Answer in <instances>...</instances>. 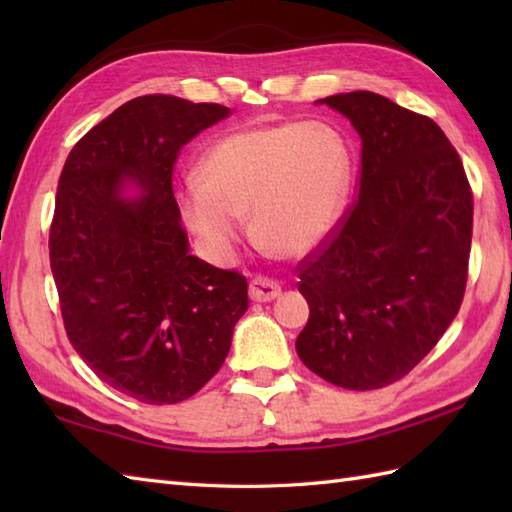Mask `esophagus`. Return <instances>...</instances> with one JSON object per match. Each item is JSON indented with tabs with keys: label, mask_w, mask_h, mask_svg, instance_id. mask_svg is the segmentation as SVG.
Segmentation results:
<instances>
[{
	"label": "esophagus",
	"mask_w": 512,
	"mask_h": 512,
	"mask_svg": "<svg viewBox=\"0 0 512 512\" xmlns=\"http://www.w3.org/2000/svg\"><path fill=\"white\" fill-rule=\"evenodd\" d=\"M248 292H250V299H253V301L268 303V301H275L281 295V286L273 279L255 277L253 281H250Z\"/></svg>",
	"instance_id": "1"
}]
</instances>
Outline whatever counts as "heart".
<instances>
[{
	"label": "heart",
	"mask_w": 512,
	"mask_h": 512,
	"mask_svg": "<svg viewBox=\"0 0 512 512\" xmlns=\"http://www.w3.org/2000/svg\"><path fill=\"white\" fill-rule=\"evenodd\" d=\"M350 173V151L330 125L242 129L206 151L200 180L184 184L180 206L215 259L231 253L248 213L266 248L301 257L339 222Z\"/></svg>",
	"instance_id": "b5f03b06"
}]
</instances>
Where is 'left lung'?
<instances>
[{"label": "left lung", "mask_w": 512, "mask_h": 512, "mask_svg": "<svg viewBox=\"0 0 512 512\" xmlns=\"http://www.w3.org/2000/svg\"><path fill=\"white\" fill-rule=\"evenodd\" d=\"M317 103L361 136V180L341 224L299 264L310 319L295 345L328 383L378 389L407 376L460 310L473 193L429 116L365 90Z\"/></svg>", "instance_id": "left-lung-1"}]
</instances>
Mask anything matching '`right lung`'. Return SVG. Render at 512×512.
Segmentation results:
<instances>
[{
  "label": "right lung",
  "mask_w": 512,
  "mask_h": 512,
  "mask_svg": "<svg viewBox=\"0 0 512 512\" xmlns=\"http://www.w3.org/2000/svg\"><path fill=\"white\" fill-rule=\"evenodd\" d=\"M228 114L138 96L72 147L59 178L50 268L65 332L103 383L147 405L198 394L248 308L246 277L189 255L171 187L180 149Z\"/></svg>",
  "instance_id": "obj_1"
}]
</instances>
